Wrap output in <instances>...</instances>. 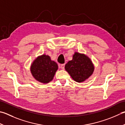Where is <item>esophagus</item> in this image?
I'll list each match as a JSON object with an SVG mask.
<instances>
[{"instance_id": "1", "label": "esophagus", "mask_w": 125, "mask_h": 125, "mask_svg": "<svg viewBox=\"0 0 125 125\" xmlns=\"http://www.w3.org/2000/svg\"><path fill=\"white\" fill-rule=\"evenodd\" d=\"M61 68L62 69H64V67H65V64H61Z\"/></svg>"}]
</instances>
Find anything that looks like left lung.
I'll list each match as a JSON object with an SVG mask.
<instances>
[{"mask_svg": "<svg viewBox=\"0 0 125 125\" xmlns=\"http://www.w3.org/2000/svg\"><path fill=\"white\" fill-rule=\"evenodd\" d=\"M66 71L75 81H84L92 75L94 72V66L87 56L75 52L72 61L65 65Z\"/></svg>", "mask_w": 125, "mask_h": 125, "instance_id": "obj_1", "label": "left lung"}]
</instances>
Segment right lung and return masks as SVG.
Segmentation results:
<instances>
[{
    "instance_id": "obj_1",
    "label": "right lung",
    "mask_w": 125,
    "mask_h": 125,
    "mask_svg": "<svg viewBox=\"0 0 125 125\" xmlns=\"http://www.w3.org/2000/svg\"><path fill=\"white\" fill-rule=\"evenodd\" d=\"M57 69V63L45 55L37 58L31 67V73L35 79L44 83L49 82L53 79Z\"/></svg>"
}]
</instances>
